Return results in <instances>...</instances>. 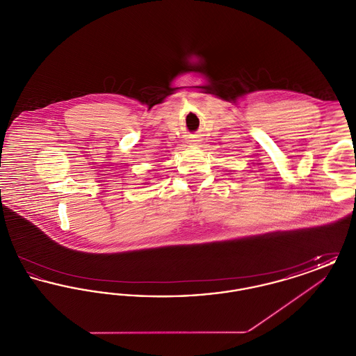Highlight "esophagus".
Masks as SVG:
<instances>
[{"instance_id":"34e87169","label":"esophagus","mask_w":356,"mask_h":356,"mask_svg":"<svg viewBox=\"0 0 356 356\" xmlns=\"http://www.w3.org/2000/svg\"><path fill=\"white\" fill-rule=\"evenodd\" d=\"M192 141H196V140H192Z\"/></svg>"}]
</instances>
